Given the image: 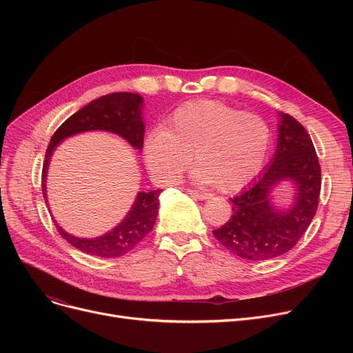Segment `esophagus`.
Here are the masks:
<instances>
[{"label":"esophagus","instance_id":"obj_1","mask_svg":"<svg viewBox=\"0 0 353 353\" xmlns=\"http://www.w3.org/2000/svg\"><path fill=\"white\" fill-rule=\"evenodd\" d=\"M189 194H192L193 197H197L200 200H209L212 197V194H209V193H203V192H197V190H189Z\"/></svg>","mask_w":353,"mask_h":353}]
</instances>
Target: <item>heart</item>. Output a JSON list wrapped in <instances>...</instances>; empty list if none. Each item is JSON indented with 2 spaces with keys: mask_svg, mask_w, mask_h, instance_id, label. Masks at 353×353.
Segmentation results:
<instances>
[{
  "mask_svg": "<svg viewBox=\"0 0 353 353\" xmlns=\"http://www.w3.org/2000/svg\"><path fill=\"white\" fill-rule=\"evenodd\" d=\"M270 141L266 121L214 100H197L177 107L164 130L144 140L148 170L161 183H174L197 164L193 180L236 192L259 173Z\"/></svg>",
  "mask_w": 353,
  "mask_h": 353,
  "instance_id": "1",
  "label": "heart"
}]
</instances>
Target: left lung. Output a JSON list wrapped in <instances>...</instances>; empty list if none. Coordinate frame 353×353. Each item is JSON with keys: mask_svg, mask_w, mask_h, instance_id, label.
<instances>
[{"mask_svg": "<svg viewBox=\"0 0 353 353\" xmlns=\"http://www.w3.org/2000/svg\"><path fill=\"white\" fill-rule=\"evenodd\" d=\"M290 182L294 200L288 208H277L274 189ZM321 165L310 136L292 116L281 113L277 145L266 169L233 199V216L213 230L228 250L252 262L282 256L307 230L318 210Z\"/></svg>", "mask_w": 353, "mask_h": 353, "instance_id": "left-lung-1", "label": "left lung"}]
</instances>
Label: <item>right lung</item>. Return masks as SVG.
Returning <instances> with one entry per match:
<instances>
[{
    "label": "right lung",
    "mask_w": 353,
    "mask_h": 353,
    "mask_svg": "<svg viewBox=\"0 0 353 353\" xmlns=\"http://www.w3.org/2000/svg\"><path fill=\"white\" fill-rule=\"evenodd\" d=\"M144 100L134 92H113L92 100L77 113L68 117L54 133L47 147L44 169H43V196L46 205L47 199V174L48 165L57 145L65 139L87 132H108L120 136L136 150H143L144 139V121H143ZM163 190L139 192L133 206L130 208L125 217L110 232L99 237H77L67 233L54 220L55 228L67 242L76 249L100 257H119L134 249L139 242L150 233L159 213L160 200L159 196Z\"/></svg>",
    "instance_id": "1"
}]
</instances>
